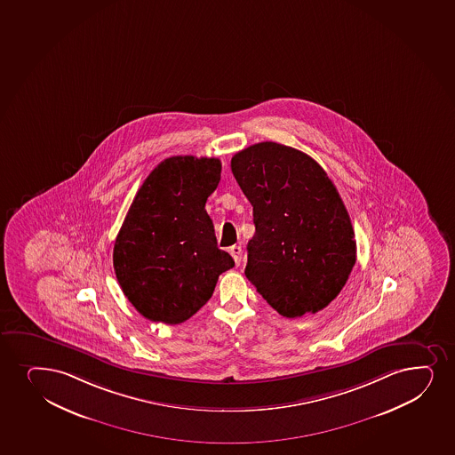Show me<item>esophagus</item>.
I'll return each instance as SVG.
<instances>
[{
	"mask_svg": "<svg viewBox=\"0 0 455 455\" xmlns=\"http://www.w3.org/2000/svg\"><path fill=\"white\" fill-rule=\"evenodd\" d=\"M230 254L235 259V265H241L242 260V248L241 246L233 245L230 248Z\"/></svg>",
	"mask_w": 455,
	"mask_h": 455,
	"instance_id": "1",
	"label": "esophagus"
}]
</instances>
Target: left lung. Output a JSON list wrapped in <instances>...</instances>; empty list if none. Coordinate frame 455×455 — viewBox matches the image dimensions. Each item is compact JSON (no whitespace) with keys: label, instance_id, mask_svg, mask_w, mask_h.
Masks as SVG:
<instances>
[{"label":"left lung","instance_id":"1","mask_svg":"<svg viewBox=\"0 0 455 455\" xmlns=\"http://www.w3.org/2000/svg\"><path fill=\"white\" fill-rule=\"evenodd\" d=\"M231 172L256 225L246 278L286 318L324 309L356 262L350 216L324 169L301 150L263 141L237 152Z\"/></svg>","mask_w":455,"mask_h":455}]
</instances>
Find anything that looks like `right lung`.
I'll return each mask as SVG.
<instances>
[{
    "label": "right lung",
    "instance_id": "add662e5",
    "mask_svg": "<svg viewBox=\"0 0 455 455\" xmlns=\"http://www.w3.org/2000/svg\"><path fill=\"white\" fill-rule=\"evenodd\" d=\"M218 158L171 156L150 172L114 245L118 284L141 315L180 324L213 295L235 267L218 248L205 203L220 181Z\"/></svg>",
    "mask_w": 455,
    "mask_h": 455
}]
</instances>
